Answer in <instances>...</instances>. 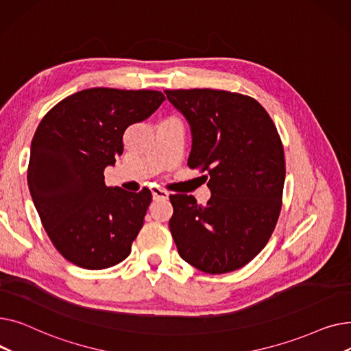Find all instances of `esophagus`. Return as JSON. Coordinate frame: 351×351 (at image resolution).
<instances>
[{
	"label": "esophagus",
	"instance_id": "obj_1",
	"mask_svg": "<svg viewBox=\"0 0 351 351\" xmlns=\"http://www.w3.org/2000/svg\"><path fill=\"white\" fill-rule=\"evenodd\" d=\"M152 196H154V200H166L169 197V193L159 188H152Z\"/></svg>",
	"mask_w": 351,
	"mask_h": 351
}]
</instances>
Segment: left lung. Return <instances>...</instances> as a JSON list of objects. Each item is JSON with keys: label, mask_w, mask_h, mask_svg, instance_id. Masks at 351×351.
Masks as SVG:
<instances>
[{"label": "left lung", "mask_w": 351, "mask_h": 351, "mask_svg": "<svg viewBox=\"0 0 351 351\" xmlns=\"http://www.w3.org/2000/svg\"><path fill=\"white\" fill-rule=\"evenodd\" d=\"M192 134L189 168L208 175L210 199L171 195L169 229L179 256L222 274L247 265L266 246L282 208L286 176L280 136L256 99L217 89L165 90Z\"/></svg>", "instance_id": "obj_1"}]
</instances>
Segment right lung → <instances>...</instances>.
I'll return each mask as SVG.
<instances>
[{
  "label": "right lung",
  "instance_id": "1",
  "mask_svg": "<svg viewBox=\"0 0 351 351\" xmlns=\"http://www.w3.org/2000/svg\"><path fill=\"white\" fill-rule=\"evenodd\" d=\"M163 101L159 90L84 89L55 105L36 128L28 188L51 242L71 263L101 270L131 253L152 193L108 188L104 171L122 155L125 129Z\"/></svg>",
  "mask_w": 351,
  "mask_h": 351
}]
</instances>
